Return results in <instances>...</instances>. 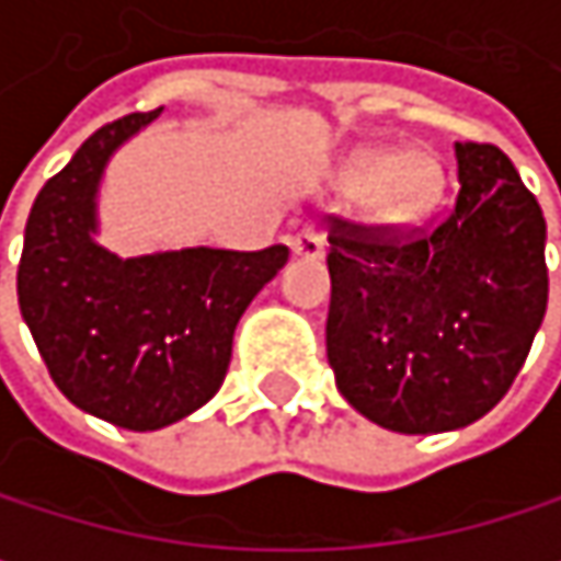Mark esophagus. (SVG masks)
<instances>
[{
	"label": "esophagus",
	"mask_w": 561,
	"mask_h": 561,
	"mask_svg": "<svg viewBox=\"0 0 561 561\" xmlns=\"http://www.w3.org/2000/svg\"><path fill=\"white\" fill-rule=\"evenodd\" d=\"M291 253L295 256H305V260H321L324 256V237L318 230H301L288 240Z\"/></svg>",
	"instance_id": "obj_1"
}]
</instances>
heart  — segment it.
I'll return each instance as SVG.
<instances>
[{
  "label": "heart",
  "instance_id": "1",
  "mask_svg": "<svg viewBox=\"0 0 561 561\" xmlns=\"http://www.w3.org/2000/svg\"><path fill=\"white\" fill-rule=\"evenodd\" d=\"M347 187L367 194L377 220L405 224L432 210L442 197V169L425 152H364L347 171Z\"/></svg>",
  "mask_w": 561,
  "mask_h": 561
}]
</instances>
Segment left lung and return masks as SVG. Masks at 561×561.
I'll return each instance as SVG.
<instances>
[{
  "mask_svg": "<svg viewBox=\"0 0 561 561\" xmlns=\"http://www.w3.org/2000/svg\"><path fill=\"white\" fill-rule=\"evenodd\" d=\"M458 197L428 230L331 217L328 364L370 422L451 432L516 380L546 314V220L497 146L458 142Z\"/></svg>",
  "mask_w": 561,
  "mask_h": 561,
  "instance_id": "1",
  "label": "left lung"
}]
</instances>
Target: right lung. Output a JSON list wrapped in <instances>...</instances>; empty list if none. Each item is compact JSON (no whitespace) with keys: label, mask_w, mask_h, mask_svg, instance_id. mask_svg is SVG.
I'll return each instance as SVG.
<instances>
[{"label":"right lung","mask_w":561,"mask_h":561,"mask_svg":"<svg viewBox=\"0 0 561 561\" xmlns=\"http://www.w3.org/2000/svg\"><path fill=\"white\" fill-rule=\"evenodd\" d=\"M162 110L100 126L38 191L19 263V308L55 387L77 409L156 432L220 390L233 331L288 247L171 250L119 260L96 233L110 156Z\"/></svg>","instance_id":"right-lung-1"}]
</instances>
